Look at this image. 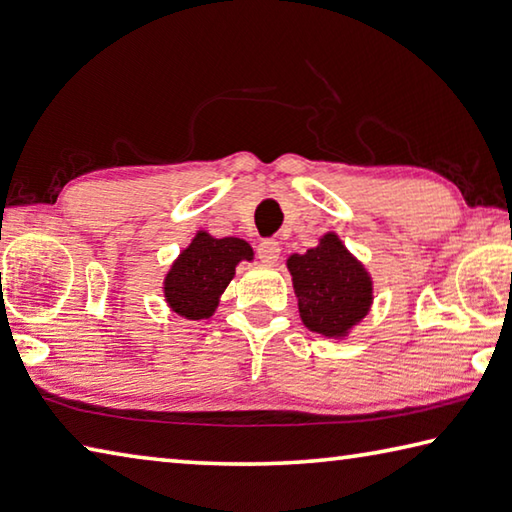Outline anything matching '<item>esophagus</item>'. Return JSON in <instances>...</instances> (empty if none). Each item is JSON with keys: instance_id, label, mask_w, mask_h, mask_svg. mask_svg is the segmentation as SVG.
<instances>
[{"instance_id": "esophagus-1", "label": "esophagus", "mask_w": 512, "mask_h": 512, "mask_svg": "<svg viewBox=\"0 0 512 512\" xmlns=\"http://www.w3.org/2000/svg\"><path fill=\"white\" fill-rule=\"evenodd\" d=\"M256 252H258V258L263 260V263L274 265L278 256H281V245H278L276 240H272V238H265V240H260V243H258Z\"/></svg>"}]
</instances>
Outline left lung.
<instances>
[{"label":"left lung","instance_id":"8db88e82","mask_svg":"<svg viewBox=\"0 0 512 512\" xmlns=\"http://www.w3.org/2000/svg\"><path fill=\"white\" fill-rule=\"evenodd\" d=\"M287 269L298 314L310 332L343 339L368 316L374 301L372 276L334 231L318 238V245L305 254L289 256Z\"/></svg>","mask_w":512,"mask_h":512}]
</instances>
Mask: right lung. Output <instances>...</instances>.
<instances>
[{
    "mask_svg": "<svg viewBox=\"0 0 512 512\" xmlns=\"http://www.w3.org/2000/svg\"><path fill=\"white\" fill-rule=\"evenodd\" d=\"M240 260H254V249L247 240L196 231L165 276L162 292L167 305L189 321L214 316Z\"/></svg>",
    "mask_w": 512,
    "mask_h": 512,
    "instance_id": "right-lung-1",
    "label": "right lung"
}]
</instances>
